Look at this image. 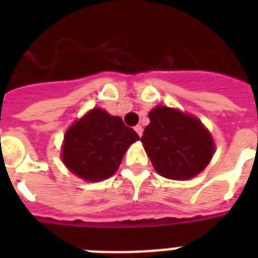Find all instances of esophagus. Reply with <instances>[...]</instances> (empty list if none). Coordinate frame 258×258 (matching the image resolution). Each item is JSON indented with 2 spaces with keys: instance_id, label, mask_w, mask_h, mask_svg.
<instances>
[{
  "instance_id": "obj_1",
  "label": "esophagus",
  "mask_w": 258,
  "mask_h": 258,
  "mask_svg": "<svg viewBox=\"0 0 258 258\" xmlns=\"http://www.w3.org/2000/svg\"><path fill=\"white\" fill-rule=\"evenodd\" d=\"M135 131H137V134L139 135V137H142V134H143V128H142V125H135Z\"/></svg>"
}]
</instances>
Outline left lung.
Returning <instances> with one entry per match:
<instances>
[{"label":"left lung","mask_w":258,"mask_h":258,"mask_svg":"<svg viewBox=\"0 0 258 258\" xmlns=\"http://www.w3.org/2000/svg\"><path fill=\"white\" fill-rule=\"evenodd\" d=\"M149 117L141 142L159 175L186 180L209 165L214 141L200 119L166 105L151 109Z\"/></svg>","instance_id":"8db88e82"}]
</instances>
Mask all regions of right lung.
<instances>
[{
    "label": "right lung",
    "instance_id": "right-lung-1",
    "mask_svg": "<svg viewBox=\"0 0 258 258\" xmlns=\"http://www.w3.org/2000/svg\"><path fill=\"white\" fill-rule=\"evenodd\" d=\"M139 139L131 127L105 109L93 108L64 135V165L83 179L99 182L116 171L130 145Z\"/></svg>",
    "mask_w": 258,
    "mask_h": 258
}]
</instances>
